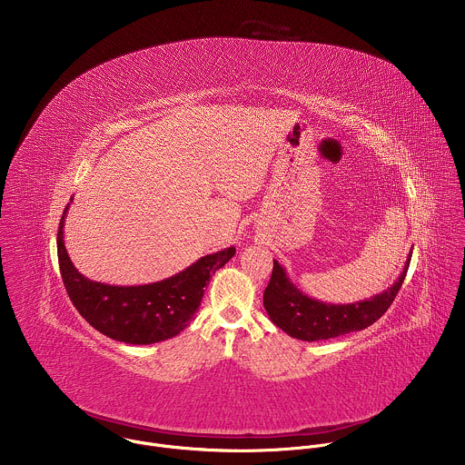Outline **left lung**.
Masks as SVG:
<instances>
[{"label":"left lung","mask_w":465,"mask_h":465,"mask_svg":"<svg viewBox=\"0 0 465 465\" xmlns=\"http://www.w3.org/2000/svg\"><path fill=\"white\" fill-rule=\"evenodd\" d=\"M411 251L398 281L371 299L351 304H330L302 293L273 260L272 277L263 293V306L270 321L286 334L304 341L328 340L347 332L361 331L374 324L394 302L406 277Z\"/></svg>","instance_id":"1"}]
</instances>
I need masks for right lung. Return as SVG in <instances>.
I'll list each match as a JSON object with an SVG mask.
<instances>
[{
	"label": "right lung",
	"instance_id": "obj_1",
	"mask_svg": "<svg viewBox=\"0 0 465 465\" xmlns=\"http://www.w3.org/2000/svg\"><path fill=\"white\" fill-rule=\"evenodd\" d=\"M69 203L63 213L57 234L59 268L67 295L78 313L96 331L118 341L148 345L173 338L188 328L199 310L209 277L236 254L234 247H227L200 258L168 279L150 284L114 286L96 282L84 277L67 256L64 218Z\"/></svg>",
	"mask_w": 465,
	"mask_h": 465
}]
</instances>
